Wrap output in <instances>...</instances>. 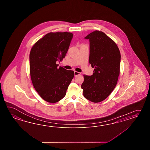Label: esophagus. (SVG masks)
<instances>
[{
  "label": "esophagus",
  "instance_id": "34e87169",
  "mask_svg": "<svg viewBox=\"0 0 150 150\" xmlns=\"http://www.w3.org/2000/svg\"><path fill=\"white\" fill-rule=\"evenodd\" d=\"M74 76H78V75H80L81 74L80 73V72H77V71H74Z\"/></svg>",
  "mask_w": 150,
  "mask_h": 150
}]
</instances>
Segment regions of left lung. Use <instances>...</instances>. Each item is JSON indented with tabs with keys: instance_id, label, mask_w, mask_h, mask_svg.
<instances>
[{
	"instance_id": "obj_1",
	"label": "left lung",
	"mask_w": 150,
	"mask_h": 150,
	"mask_svg": "<svg viewBox=\"0 0 150 150\" xmlns=\"http://www.w3.org/2000/svg\"><path fill=\"white\" fill-rule=\"evenodd\" d=\"M90 45L89 63L92 76L83 75V95L94 103L101 102L115 88L120 73L121 54L115 42L103 32L95 30L85 37Z\"/></svg>"
}]
</instances>
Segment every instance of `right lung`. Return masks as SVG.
<instances>
[{"label":"right lung","instance_id":"add662e5","mask_svg":"<svg viewBox=\"0 0 150 150\" xmlns=\"http://www.w3.org/2000/svg\"><path fill=\"white\" fill-rule=\"evenodd\" d=\"M73 34L50 32L36 42L29 54L30 74L39 96L47 102L56 103L66 95L74 73L58 67L57 61L66 56Z\"/></svg>","mask_w":150,"mask_h":150}]
</instances>
